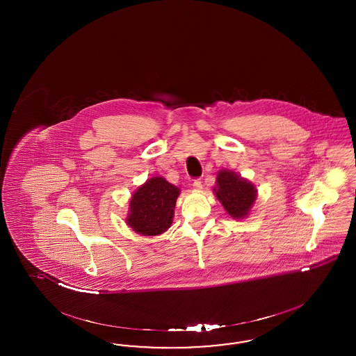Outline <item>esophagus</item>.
Listing matches in <instances>:
<instances>
[{"label": "esophagus", "instance_id": "esophagus-1", "mask_svg": "<svg viewBox=\"0 0 356 356\" xmlns=\"http://www.w3.org/2000/svg\"><path fill=\"white\" fill-rule=\"evenodd\" d=\"M193 188L195 189V191H200V189H202V181H201V179H197V180H194Z\"/></svg>", "mask_w": 356, "mask_h": 356}]
</instances>
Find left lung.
I'll list each match as a JSON object with an SVG mask.
<instances>
[{
	"label": "left lung",
	"mask_w": 356,
	"mask_h": 356,
	"mask_svg": "<svg viewBox=\"0 0 356 356\" xmlns=\"http://www.w3.org/2000/svg\"><path fill=\"white\" fill-rule=\"evenodd\" d=\"M216 198L234 218H244L256 200V188L248 180L231 171H220L216 176Z\"/></svg>",
	"instance_id": "8db88e82"
}]
</instances>
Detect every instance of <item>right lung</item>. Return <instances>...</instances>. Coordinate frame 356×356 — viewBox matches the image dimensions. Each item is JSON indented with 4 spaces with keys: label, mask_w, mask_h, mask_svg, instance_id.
<instances>
[{
    "label": "right lung",
    "mask_w": 356,
    "mask_h": 356,
    "mask_svg": "<svg viewBox=\"0 0 356 356\" xmlns=\"http://www.w3.org/2000/svg\"><path fill=\"white\" fill-rule=\"evenodd\" d=\"M179 193L180 191L165 179L152 177L133 194L128 225L145 236L161 235L172 225Z\"/></svg>",
    "instance_id": "obj_1"
}]
</instances>
